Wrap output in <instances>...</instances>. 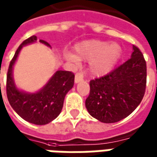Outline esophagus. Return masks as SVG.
I'll return each mask as SVG.
<instances>
[{
  "mask_svg": "<svg viewBox=\"0 0 157 157\" xmlns=\"http://www.w3.org/2000/svg\"><path fill=\"white\" fill-rule=\"evenodd\" d=\"M83 78H84V74H83V72H77L75 75V83H78V82H82V81H83Z\"/></svg>",
  "mask_w": 157,
  "mask_h": 157,
  "instance_id": "34e87169",
  "label": "esophagus"
}]
</instances>
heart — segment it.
Segmentation results:
<instances>
[{"instance_id":"obj_1","label":"heart","mask_w":157,"mask_h":157,"mask_svg":"<svg viewBox=\"0 0 157 157\" xmlns=\"http://www.w3.org/2000/svg\"><path fill=\"white\" fill-rule=\"evenodd\" d=\"M75 54L65 53V59L74 63L79 60L90 61L93 75H103L114 68L121 58L122 48L117 43L90 39L78 43L74 47Z\"/></svg>"}]
</instances>
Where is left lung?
<instances>
[{"label": "left lung", "instance_id": "obj_1", "mask_svg": "<svg viewBox=\"0 0 157 157\" xmlns=\"http://www.w3.org/2000/svg\"><path fill=\"white\" fill-rule=\"evenodd\" d=\"M146 62L133 45L131 58L108 75L90 82L86 108L93 118L106 124L128 117L145 95Z\"/></svg>", "mask_w": 157, "mask_h": 157}]
</instances>
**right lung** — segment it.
Wrapping results in <instances>:
<instances>
[{
	"label": "right lung",
	"instance_id": "right-lung-1",
	"mask_svg": "<svg viewBox=\"0 0 157 157\" xmlns=\"http://www.w3.org/2000/svg\"><path fill=\"white\" fill-rule=\"evenodd\" d=\"M36 41L37 37L32 36L17 49L6 75V95L9 103L21 118L34 124L44 125L53 121L60 113L65 95L74 86L75 75L71 71H57L39 92L31 93L19 90L13 80V65L22 47ZM39 42L50 47L44 40L40 39Z\"/></svg>",
	"mask_w": 157,
	"mask_h": 157
}]
</instances>
